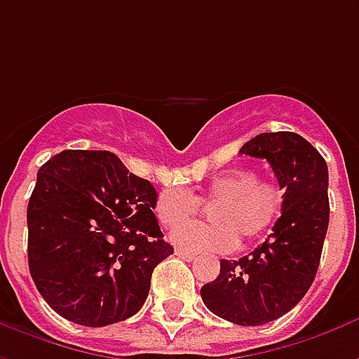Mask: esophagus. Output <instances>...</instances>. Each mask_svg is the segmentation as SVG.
<instances>
[{
    "instance_id": "esophagus-1",
    "label": "esophagus",
    "mask_w": 359,
    "mask_h": 359,
    "mask_svg": "<svg viewBox=\"0 0 359 359\" xmlns=\"http://www.w3.org/2000/svg\"><path fill=\"white\" fill-rule=\"evenodd\" d=\"M177 256L182 257V259H187V262H194L196 259V254H192V252H187V250H180L177 248V252H175Z\"/></svg>"
}]
</instances>
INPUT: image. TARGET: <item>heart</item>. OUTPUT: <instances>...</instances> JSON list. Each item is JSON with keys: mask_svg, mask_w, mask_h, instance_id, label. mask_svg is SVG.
I'll use <instances>...</instances> for the list:
<instances>
[{"mask_svg": "<svg viewBox=\"0 0 359 359\" xmlns=\"http://www.w3.org/2000/svg\"><path fill=\"white\" fill-rule=\"evenodd\" d=\"M210 210L213 226H184L199 212ZM285 203V190L273 180H259L252 169H233L213 177L192 196L182 188H165L154 205L157 221L167 229L179 227L171 241L187 252H229L242 242H254L269 231Z\"/></svg>", "mask_w": 359, "mask_h": 359, "instance_id": "heart-1", "label": "heart"}]
</instances>
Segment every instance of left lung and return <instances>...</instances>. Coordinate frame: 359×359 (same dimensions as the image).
Instances as JSON below:
<instances>
[{"label":"left lung","mask_w":359,"mask_h":359,"mask_svg":"<svg viewBox=\"0 0 359 359\" xmlns=\"http://www.w3.org/2000/svg\"><path fill=\"white\" fill-rule=\"evenodd\" d=\"M241 154L269 161L285 188L283 213L262 246L241 259H221L219 277L200 292L211 313L256 327L288 313L316 278L329 226V169L296 133L257 134Z\"/></svg>","instance_id":"obj_1"}]
</instances>
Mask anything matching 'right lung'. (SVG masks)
<instances>
[{"label": "right lung", "mask_w": 359, "mask_h": 359, "mask_svg": "<svg viewBox=\"0 0 359 359\" xmlns=\"http://www.w3.org/2000/svg\"><path fill=\"white\" fill-rule=\"evenodd\" d=\"M154 184L102 149H65L40 167L27 210L28 269L53 311L84 327L134 316L172 254Z\"/></svg>", "instance_id": "1"}]
</instances>
